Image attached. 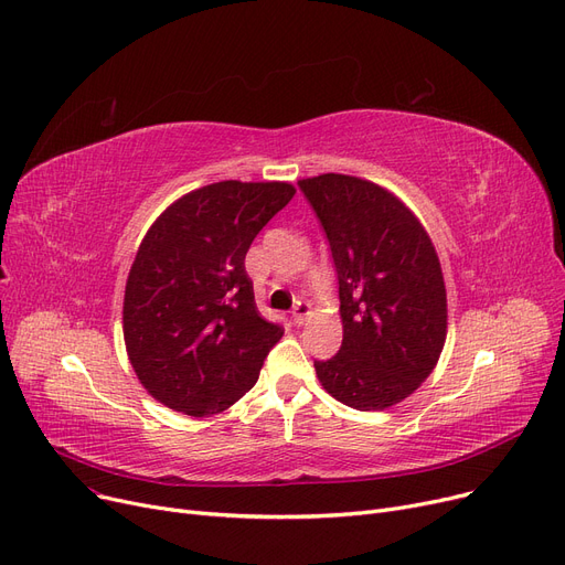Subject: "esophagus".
I'll return each mask as SVG.
<instances>
[{
	"label": "esophagus",
	"instance_id": "1",
	"mask_svg": "<svg viewBox=\"0 0 565 565\" xmlns=\"http://www.w3.org/2000/svg\"><path fill=\"white\" fill-rule=\"evenodd\" d=\"M308 315H310V303H303V301H299L297 306L291 308V319H294V324H299V327H301Z\"/></svg>",
	"mask_w": 565,
	"mask_h": 565
}]
</instances>
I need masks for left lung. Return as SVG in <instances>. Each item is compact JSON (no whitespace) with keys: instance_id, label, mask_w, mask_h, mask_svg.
I'll return each instance as SVG.
<instances>
[{"instance_id":"1","label":"left lung","mask_w":565,"mask_h":565,"mask_svg":"<svg viewBox=\"0 0 565 565\" xmlns=\"http://www.w3.org/2000/svg\"><path fill=\"white\" fill-rule=\"evenodd\" d=\"M299 188L329 238L342 315V344L315 361L317 377L359 412L397 405L435 370L446 342V287L433 241L377 183L319 174Z\"/></svg>"}]
</instances>
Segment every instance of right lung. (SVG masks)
<instances>
[{
	"label": "right lung",
	"mask_w": 565,
	"mask_h": 565,
	"mask_svg": "<svg viewBox=\"0 0 565 565\" xmlns=\"http://www.w3.org/2000/svg\"><path fill=\"white\" fill-rule=\"evenodd\" d=\"M282 181H218L177 200L147 232L124 294V340L142 386L188 416L246 395L282 327L257 312L246 253L294 198Z\"/></svg>",
	"instance_id": "1"
}]
</instances>
